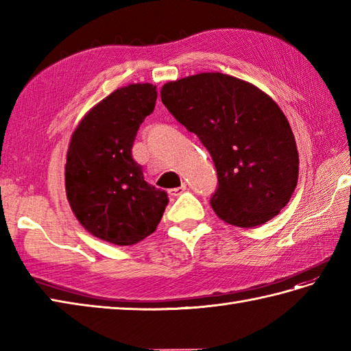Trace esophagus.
<instances>
[{"label":"esophagus","mask_w":351,"mask_h":351,"mask_svg":"<svg viewBox=\"0 0 351 351\" xmlns=\"http://www.w3.org/2000/svg\"><path fill=\"white\" fill-rule=\"evenodd\" d=\"M185 190H187V185H185V184H182V185H181V187H176V189H170V190H169V195H170L171 197H178V196H181V195H182V193H184Z\"/></svg>","instance_id":"1"}]
</instances>
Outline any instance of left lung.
Segmentation results:
<instances>
[{
	"label": "left lung",
	"instance_id": "1",
	"mask_svg": "<svg viewBox=\"0 0 351 351\" xmlns=\"http://www.w3.org/2000/svg\"><path fill=\"white\" fill-rule=\"evenodd\" d=\"M161 101L211 154L219 185L211 206L238 228L271 220L299 178V154L285 114L250 83L220 72L170 81Z\"/></svg>",
	"mask_w": 351,
	"mask_h": 351
}]
</instances>
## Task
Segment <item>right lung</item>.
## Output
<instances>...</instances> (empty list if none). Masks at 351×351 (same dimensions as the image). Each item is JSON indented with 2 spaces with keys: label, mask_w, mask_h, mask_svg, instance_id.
Instances as JSON below:
<instances>
[{
  "label": "right lung",
  "mask_w": 351,
  "mask_h": 351,
  "mask_svg": "<svg viewBox=\"0 0 351 351\" xmlns=\"http://www.w3.org/2000/svg\"><path fill=\"white\" fill-rule=\"evenodd\" d=\"M156 87L130 84L88 111L73 131L64 167L66 196L78 221L104 241L131 245L151 235L169 204L132 158L140 125L155 108Z\"/></svg>",
  "instance_id": "right-lung-1"
}]
</instances>
